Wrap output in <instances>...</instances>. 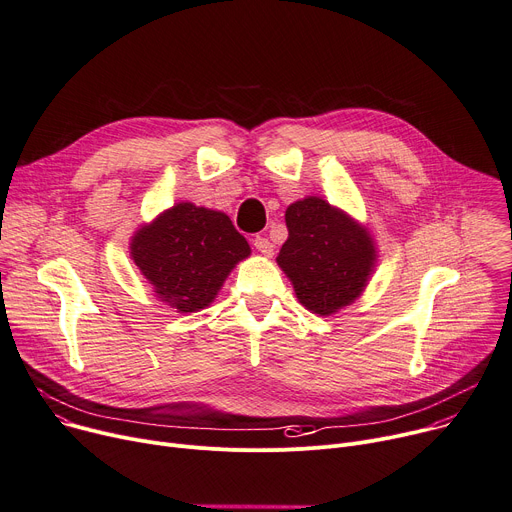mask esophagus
<instances>
[{
    "label": "esophagus",
    "mask_w": 512,
    "mask_h": 512,
    "mask_svg": "<svg viewBox=\"0 0 512 512\" xmlns=\"http://www.w3.org/2000/svg\"><path fill=\"white\" fill-rule=\"evenodd\" d=\"M254 246H256V250H258L260 254L268 256V258L274 254V246H272V242H270L268 238H256V240H254Z\"/></svg>",
    "instance_id": "34e87169"
}]
</instances>
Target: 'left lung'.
<instances>
[{"instance_id": "obj_1", "label": "left lung", "mask_w": 512, "mask_h": 512, "mask_svg": "<svg viewBox=\"0 0 512 512\" xmlns=\"http://www.w3.org/2000/svg\"><path fill=\"white\" fill-rule=\"evenodd\" d=\"M289 238L277 264L299 303L318 316H334L369 285L377 248L369 229L322 196H305L285 211Z\"/></svg>"}]
</instances>
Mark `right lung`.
<instances>
[{"label": "right lung", "mask_w": 512, "mask_h": 512, "mask_svg": "<svg viewBox=\"0 0 512 512\" xmlns=\"http://www.w3.org/2000/svg\"><path fill=\"white\" fill-rule=\"evenodd\" d=\"M129 250L155 297L180 313L209 307L235 264L252 252L225 213L188 201L141 225Z\"/></svg>", "instance_id": "obj_1"}]
</instances>
